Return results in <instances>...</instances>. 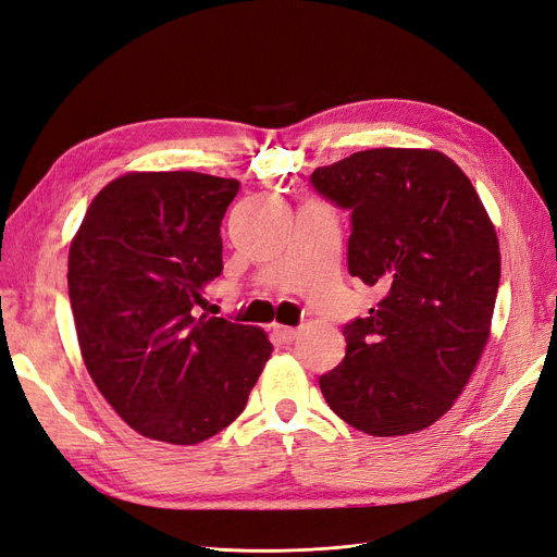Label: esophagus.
I'll return each mask as SVG.
<instances>
[{
  "instance_id": "esophagus-1",
  "label": "esophagus",
  "mask_w": 557,
  "mask_h": 557,
  "mask_svg": "<svg viewBox=\"0 0 557 557\" xmlns=\"http://www.w3.org/2000/svg\"><path fill=\"white\" fill-rule=\"evenodd\" d=\"M274 336L281 344H290L297 339V330L295 327H285V325H274Z\"/></svg>"
}]
</instances>
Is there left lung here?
<instances>
[{
  "mask_svg": "<svg viewBox=\"0 0 557 557\" xmlns=\"http://www.w3.org/2000/svg\"><path fill=\"white\" fill-rule=\"evenodd\" d=\"M309 183L350 211L348 274L383 293L344 325L346 356L318 379L330 409L372 436L430 428L491 336L499 244L474 185L440 150L372 148Z\"/></svg>",
  "mask_w": 557,
  "mask_h": 557,
  "instance_id": "1",
  "label": "left lung"
}]
</instances>
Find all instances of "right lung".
<instances>
[{"label": "right lung", "mask_w": 557, "mask_h": 557, "mask_svg": "<svg viewBox=\"0 0 557 557\" xmlns=\"http://www.w3.org/2000/svg\"><path fill=\"white\" fill-rule=\"evenodd\" d=\"M239 181L134 172L111 181L70 248L78 346L99 393L148 440L207 442L248 401L272 344L260 327L195 315L223 272L221 223Z\"/></svg>", "instance_id": "add662e5"}]
</instances>
